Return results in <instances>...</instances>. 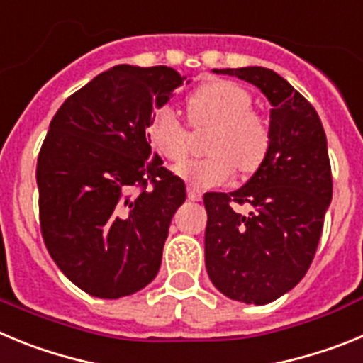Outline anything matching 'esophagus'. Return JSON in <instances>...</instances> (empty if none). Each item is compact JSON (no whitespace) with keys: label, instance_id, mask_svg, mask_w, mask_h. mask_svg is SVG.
Returning a JSON list of instances; mask_svg holds the SVG:
<instances>
[{"label":"esophagus","instance_id":"1","mask_svg":"<svg viewBox=\"0 0 363 363\" xmlns=\"http://www.w3.org/2000/svg\"><path fill=\"white\" fill-rule=\"evenodd\" d=\"M201 196H203V194H201L200 189H196V187H187V198H189V200L200 201Z\"/></svg>","mask_w":363,"mask_h":363}]
</instances>
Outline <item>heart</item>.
<instances>
[{"label":"heart","mask_w":363,"mask_h":363,"mask_svg":"<svg viewBox=\"0 0 363 363\" xmlns=\"http://www.w3.org/2000/svg\"><path fill=\"white\" fill-rule=\"evenodd\" d=\"M192 123L214 125L207 140L209 154L185 160L174 171L194 187H213L233 178L236 165L255 172L264 165L272 145L267 118L252 111V96L229 79H211L189 98ZM147 138L162 158L179 162L189 150V129L174 107L154 108L147 121Z\"/></svg>","instance_id":"1"}]
</instances>
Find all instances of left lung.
<instances>
[{"label": "left lung", "instance_id": "1", "mask_svg": "<svg viewBox=\"0 0 363 363\" xmlns=\"http://www.w3.org/2000/svg\"><path fill=\"white\" fill-rule=\"evenodd\" d=\"M252 83L271 101L272 145L243 187L207 192L205 267L230 300L264 306L291 291L314 258L333 198L318 112L280 74L264 67L214 70ZM253 211L240 215L236 204Z\"/></svg>", "mask_w": 363, "mask_h": 363}]
</instances>
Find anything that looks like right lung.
I'll return each instance as SVG.
<instances>
[{
	"label": "right lung",
	"mask_w": 363,
	"mask_h": 363,
	"mask_svg": "<svg viewBox=\"0 0 363 363\" xmlns=\"http://www.w3.org/2000/svg\"><path fill=\"white\" fill-rule=\"evenodd\" d=\"M184 79L165 65L112 67L50 121L36 167L41 234L63 274L92 296H129L158 274L185 184L152 156L145 130Z\"/></svg>",
	"instance_id": "add662e5"
}]
</instances>
